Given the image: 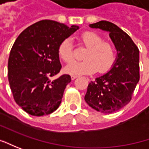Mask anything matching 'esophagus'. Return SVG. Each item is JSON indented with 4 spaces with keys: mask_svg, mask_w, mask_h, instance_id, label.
<instances>
[{
    "mask_svg": "<svg viewBox=\"0 0 149 149\" xmlns=\"http://www.w3.org/2000/svg\"><path fill=\"white\" fill-rule=\"evenodd\" d=\"M77 77H78V76H77V75H72V76H71L72 80H74L76 79V78H77Z\"/></svg>",
    "mask_w": 149,
    "mask_h": 149,
    "instance_id": "34e87169",
    "label": "esophagus"
}]
</instances>
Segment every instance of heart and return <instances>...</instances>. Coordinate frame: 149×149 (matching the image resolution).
<instances>
[{"mask_svg": "<svg viewBox=\"0 0 149 149\" xmlns=\"http://www.w3.org/2000/svg\"><path fill=\"white\" fill-rule=\"evenodd\" d=\"M80 41L86 48L83 61L71 62L64 68V71L71 75L91 74L96 69L99 72H105L110 69L116 61V49L113 44L103 41L99 33L86 31L81 33ZM58 54L65 62L73 59V44L70 38L63 39L58 46Z\"/></svg>", "mask_w": 149, "mask_h": 149, "instance_id": "1", "label": "heart"}]
</instances>
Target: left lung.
I'll use <instances>...</instances> for the list:
<instances>
[{"instance_id": "8db88e82", "label": "left lung", "mask_w": 149, "mask_h": 149, "mask_svg": "<svg viewBox=\"0 0 149 149\" xmlns=\"http://www.w3.org/2000/svg\"><path fill=\"white\" fill-rule=\"evenodd\" d=\"M89 26L109 32L117 54L110 71L89 83L84 99L92 109L111 114L130 101L139 81V51L130 37L115 24L101 20Z\"/></svg>"}]
</instances>
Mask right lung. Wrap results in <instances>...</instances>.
Returning <instances> with one entry per match:
<instances>
[{
	"label": "right lung",
	"mask_w": 149,
	"mask_h": 149,
	"mask_svg": "<svg viewBox=\"0 0 149 149\" xmlns=\"http://www.w3.org/2000/svg\"><path fill=\"white\" fill-rule=\"evenodd\" d=\"M77 29V25L68 27L44 19L25 29L14 43L8 60V80L15 102L29 115H49L61 104L71 77H50L62 68L59 44Z\"/></svg>",
	"instance_id": "right-lung-1"
}]
</instances>
